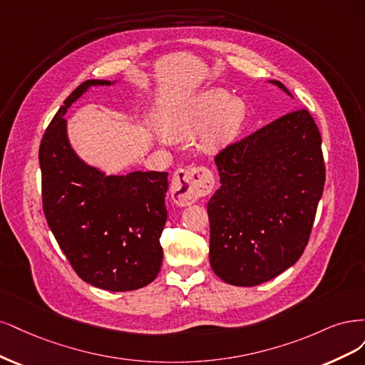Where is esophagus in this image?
<instances>
[{"instance_id": "esophagus-1", "label": "esophagus", "mask_w": 365, "mask_h": 365, "mask_svg": "<svg viewBox=\"0 0 365 365\" xmlns=\"http://www.w3.org/2000/svg\"><path fill=\"white\" fill-rule=\"evenodd\" d=\"M215 178L212 171L203 165L183 167L174 171L171 180V197L179 206H187L200 197L214 190Z\"/></svg>"}]
</instances>
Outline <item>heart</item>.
Segmentation results:
<instances>
[{"label":"heart","instance_id":"heart-1","mask_svg":"<svg viewBox=\"0 0 365 365\" xmlns=\"http://www.w3.org/2000/svg\"><path fill=\"white\" fill-rule=\"evenodd\" d=\"M245 118L242 101L230 97L225 89H207L195 96L174 101L159 113L163 130L174 138H183L203 130L202 144L207 151H218L237 138Z\"/></svg>","mask_w":365,"mask_h":365}]
</instances>
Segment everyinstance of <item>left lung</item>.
<instances>
[{
    "instance_id": "obj_1",
    "label": "left lung",
    "mask_w": 365,
    "mask_h": 365,
    "mask_svg": "<svg viewBox=\"0 0 365 365\" xmlns=\"http://www.w3.org/2000/svg\"><path fill=\"white\" fill-rule=\"evenodd\" d=\"M215 163L210 267L230 285H259L296 264L309 241L326 180L322 135L311 113L297 109L229 144Z\"/></svg>"
}]
</instances>
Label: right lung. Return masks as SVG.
<instances>
[{
	"label": "right lung",
	"mask_w": 365,
	"mask_h": 365,
	"mask_svg": "<svg viewBox=\"0 0 365 365\" xmlns=\"http://www.w3.org/2000/svg\"><path fill=\"white\" fill-rule=\"evenodd\" d=\"M97 85L110 81L88 80L76 88L42 136V207L57 244L81 279L101 289L132 291L148 285L160 272L168 173L104 175L77 158L63 115Z\"/></svg>",
	"instance_id": "obj_1"
}]
</instances>
